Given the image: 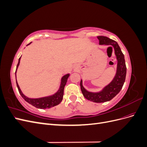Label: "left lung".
<instances>
[{
  "label": "left lung",
  "mask_w": 147,
  "mask_h": 147,
  "mask_svg": "<svg viewBox=\"0 0 147 147\" xmlns=\"http://www.w3.org/2000/svg\"><path fill=\"white\" fill-rule=\"evenodd\" d=\"M97 37L99 41V45L110 46L114 49L117 60L116 74L111 82L98 92H91L86 90L83 86L82 80L80 81V88L83 96L86 99L96 103H102L112 100L121 91L126 79V66L124 56L117 42L104 36Z\"/></svg>",
  "instance_id": "left-lung-1"
}]
</instances>
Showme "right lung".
Returning a JSON list of instances; mask_svg holds the SVG:
<instances>
[{
  "mask_svg": "<svg viewBox=\"0 0 147 147\" xmlns=\"http://www.w3.org/2000/svg\"><path fill=\"white\" fill-rule=\"evenodd\" d=\"M31 42L29 43L28 45H30ZM21 57L19 58L18 63L16 66V69L15 72V75H16V86L18 89V91L20 95L22 96V97L29 104H31L32 105L34 106L35 107L40 109H50L51 107H53L59 104L61 101L63 100V95H64V87L66 84L67 82V79L70 76V74H67L64 75V76L61 78V83L60 86L58 89V90L56 92L55 94H53L50 96H48L43 97H40V98H29V97L26 96L23 92H22L21 89L18 84L17 80H16V71L18 66L20 65Z\"/></svg>",
  "mask_w": 147,
  "mask_h": 147,
  "instance_id": "1",
  "label": "right lung"
}]
</instances>
